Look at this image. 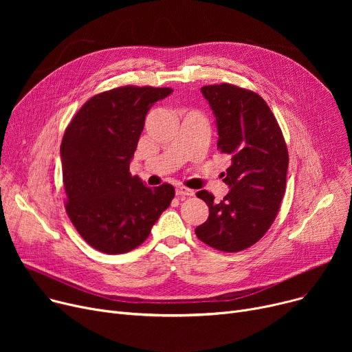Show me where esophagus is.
<instances>
[{"mask_svg": "<svg viewBox=\"0 0 352 352\" xmlns=\"http://www.w3.org/2000/svg\"><path fill=\"white\" fill-rule=\"evenodd\" d=\"M175 194L178 197H194L195 195V191L194 190H190L187 187H182V186H178L175 188Z\"/></svg>", "mask_w": 352, "mask_h": 352, "instance_id": "esophagus-1", "label": "esophagus"}]
</instances>
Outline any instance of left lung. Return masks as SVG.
Returning a JSON list of instances; mask_svg holds the SVG:
<instances>
[{"label": "left lung", "instance_id": "left-lung-1", "mask_svg": "<svg viewBox=\"0 0 352 352\" xmlns=\"http://www.w3.org/2000/svg\"><path fill=\"white\" fill-rule=\"evenodd\" d=\"M218 128L217 150L231 155L224 182L231 191L214 202L206 190L197 197L210 208L195 228L202 243L224 252L250 248L265 235L285 194L288 150L272 111L256 92L223 82L201 88Z\"/></svg>", "mask_w": 352, "mask_h": 352}]
</instances>
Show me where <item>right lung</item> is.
Segmentation results:
<instances>
[{
    "mask_svg": "<svg viewBox=\"0 0 352 352\" xmlns=\"http://www.w3.org/2000/svg\"><path fill=\"white\" fill-rule=\"evenodd\" d=\"M171 88L124 85L91 97L61 141L65 211L78 234L105 254L140 247L175 195L171 184L145 187L129 173L145 116Z\"/></svg>",
    "mask_w": 352,
    "mask_h": 352,
    "instance_id": "1",
    "label": "right lung"
}]
</instances>
